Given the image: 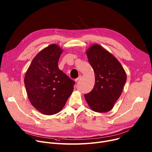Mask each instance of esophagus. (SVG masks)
Instances as JSON below:
<instances>
[{"label": "esophagus", "mask_w": 152, "mask_h": 152, "mask_svg": "<svg viewBox=\"0 0 152 152\" xmlns=\"http://www.w3.org/2000/svg\"><path fill=\"white\" fill-rule=\"evenodd\" d=\"M81 77H82V76H81V75H80V76H79L77 79H75V81H76V82L78 81V80H79V79H80V78H81Z\"/></svg>", "instance_id": "1"}]
</instances>
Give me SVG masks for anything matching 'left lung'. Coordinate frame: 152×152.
<instances>
[{
    "label": "left lung",
    "mask_w": 152,
    "mask_h": 152,
    "mask_svg": "<svg viewBox=\"0 0 152 152\" xmlns=\"http://www.w3.org/2000/svg\"><path fill=\"white\" fill-rule=\"evenodd\" d=\"M95 77L93 90L84 95L89 107L97 113L112 109L122 93L126 74L118 60L104 48L94 44L86 50Z\"/></svg>",
    "instance_id": "obj_1"
}]
</instances>
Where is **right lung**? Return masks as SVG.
<instances>
[{"mask_svg":"<svg viewBox=\"0 0 152 152\" xmlns=\"http://www.w3.org/2000/svg\"><path fill=\"white\" fill-rule=\"evenodd\" d=\"M63 49L52 44L34 58L24 77L28 98L43 114L54 115L61 110L72 95L75 81L58 67Z\"/></svg>","mask_w":152,"mask_h":152,"instance_id":"right-lung-1","label":"right lung"}]
</instances>
